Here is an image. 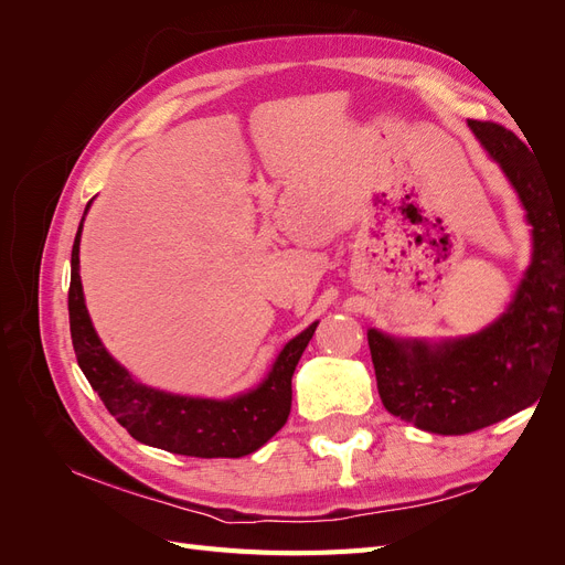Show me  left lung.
<instances>
[{
  "mask_svg": "<svg viewBox=\"0 0 565 565\" xmlns=\"http://www.w3.org/2000/svg\"><path fill=\"white\" fill-rule=\"evenodd\" d=\"M469 127L519 193L533 226V262L507 311L478 334L426 341L367 332L384 407L440 436L521 413L554 365H565V185H552L514 131L478 119Z\"/></svg>",
  "mask_w": 565,
  "mask_h": 565,
  "instance_id": "8db88e82",
  "label": "left lung"
}]
</instances>
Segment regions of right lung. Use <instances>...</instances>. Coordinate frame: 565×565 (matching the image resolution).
<instances>
[{
    "label": "right lung",
    "mask_w": 565,
    "mask_h": 565,
    "mask_svg": "<svg viewBox=\"0 0 565 565\" xmlns=\"http://www.w3.org/2000/svg\"><path fill=\"white\" fill-rule=\"evenodd\" d=\"M79 237L82 224L73 245L71 292H67L77 365L108 413L125 426L131 438L185 457H243L259 450L282 429L292 407V374L318 322L287 341L266 380L241 396L214 401L146 386L115 361L94 330L79 280Z\"/></svg>",
    "instance_id": "1"
}]
</instances>
